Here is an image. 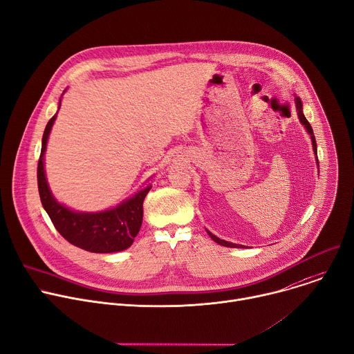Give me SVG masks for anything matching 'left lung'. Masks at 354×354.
<instances>
[{"label": "left lung", "mask_w": 354, "mask_h": 354, "mask_svg": "<svg viewBox=\"0 0 354 354\" xmlns=\"http://www.w3.org/2000/svg\"><path fill=\"white\" fill-rule=\"evenodd\" d=\"M295 104H297V111H298V117H299V121L304 124V127L306 128V131H308V134L310 136V140H312V145H313V152H315V155L317 153V149H316V140H315V136H313V130H312V127H310V124H309V121L305 118V115H304V111H302V102H301V99L299 97H295ZM317 164V167H319V162H316ZM207 234L212 237V240H214L217 244H220V245H224V247H233V248H244L243 245H240V244H234V243H229V241H224V240H221V239H218V237H216L214 234H212L209 230H207Z\"/></svg>", "instance_id": "1"}]
</instances>
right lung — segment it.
<instances>
[{
	"instance_id": "add662e5",
	"label": "right lung",
	"mask_w": 354,
	"mask_h": 354,
	"mask_svg": "<svg viewBox=\"0 0 354 354\" xmlns=\"http://www.w3.org/2000/svg\"><path fill=\"white\" fill-rule=\"evenodd\" d=\"M56 114L45 127L41 156L38 160V189L44 209L49 214L55 229L62 234V237H65L71 244L79 248L102 254L127 250L134 243V239L141 229L144 213L142 203L151 189V185L138 190L133 198L120 203L117 207L104 212H73L60 205L53 198L48 186L44 168V153L52 125L56 120Z\"/></svg>"
}]
</instances>
